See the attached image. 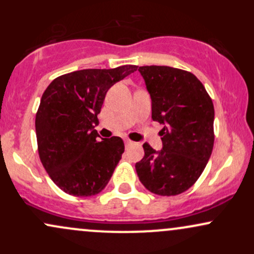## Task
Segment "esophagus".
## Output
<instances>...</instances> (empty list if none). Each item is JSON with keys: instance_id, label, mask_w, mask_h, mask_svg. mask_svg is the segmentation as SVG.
Masks as SVG:
<instances>
[{"instance_id": "34e87169", "label": "esophagus", "mask_w": 254, "mask_h": 254, "mask_svg": "<svg viewBox=\"0 0 254 254\" xmlns=\"http://www.w3.org/2000/svg\"><path fill=\"white\" fill-rule=\"evenodd\" d=\"M125 147H130V145L133 144L132 141H130V139H125Z\"/></svg>"}]
</instances>
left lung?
<instances>
[{
  "instance_id": "left-lung-1",
  "label": "left lung",
  "mask_w": 254,
  "mask_h": 254,
  "mask_svg": "<svg viewBox=\"0 0 254 254\" xmlns=\"http://www.w3.org/2000/svg\"><path fill=\"white\" fill-rule=\"evenodd\" d=\"M151 99V118L164 125L162 149L143 144L135 165L139 182L159 196L189 190L203 173L214 147L211 98L190 71L166 65L139 66Z\"/></svg>"
}]
</instances>
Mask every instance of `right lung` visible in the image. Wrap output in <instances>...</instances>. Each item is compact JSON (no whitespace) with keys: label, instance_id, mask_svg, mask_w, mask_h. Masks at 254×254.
Segmentation results:
<instances>
[{"label":"right lung","instance_id":"right-lung-1","mask_svg":"<svg viewBox=\"0 0 254 254\" xmlns=\"http://www.w3.org/2000/svg\"><path fill=\"white\" fill-rule=\"evenodd\" d=\"M137 65L83 69L55 78L36 115L40 161L61 190L76 197L98 194L124 153L121 137L98 138L94 125L107 90Z\"/></svg>","mask_w":254,"mask_h":254}]
</instances>
